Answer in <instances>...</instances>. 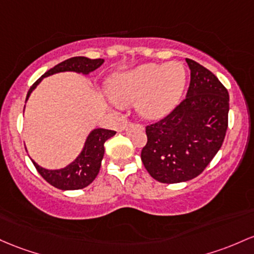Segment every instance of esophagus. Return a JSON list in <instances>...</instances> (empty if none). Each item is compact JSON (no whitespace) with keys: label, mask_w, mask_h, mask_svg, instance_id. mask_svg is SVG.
<instances>
[{"label":"esophagus","mask_w":254,"mask_h":254,"mask_svg":"<svg viewBox=\"0 0 254 254\" xmlns=\"http://www.w3.org/2000/svg\"><path fill=\"white\" fill-rule=\"evenodd\" d=\"M138 130H142V127L140 124H135V123H130L125 127V131L127 132H133L138 131Z\"/></svg>","instance_id":"34e87169"}]
</instances>
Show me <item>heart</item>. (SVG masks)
I'll use <instances>...</instances> for the list:
<instances>
[{"label": "heart", "mask_w": 254, "mask_h": 254, "mask_svg": "<svg viewBox=\"0 0 254 254\" xmlns=\"http://www.w3.org/2000/svg\"><path fill=\"white\" fill-rule=\"evenodd\" d=\"M186 82L187 72L181 63L146 64L111 76L107 94L119 105L137 102L138 113L143 118L157 121L176 107Z\"/></svg>", "instance_id": "1"}]
</instances>
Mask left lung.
Segmentation results:
<instances>
[{
    "mask_svg": "<svg viewBox=\"0 0 254 254\" xmlns=\"http://www.w3.org/2000/svg\"><path fill=\"white\" fill-rule=\"evenodd\" d=\"M186 99L165 118L146 127L141 159L161 183L199 176L217 154L228 129L229 94L211 71L191 59Z\"/></svg>",
    "mask_w": 254,
    "mask_h": 254,
    "instance_id": "8db88e82",
    "label": "left lung"
}]
</instances>
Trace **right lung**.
<instances>
[{"label": "right lung", "instance_id": "right-lung-1", "mask_svg": "<svg viewBox=\"0 0 254 254\" xmlns=\"http://www.w3.org/2000/svg\"><path fill=\"white\" fill-rule=\"evenodd\" d=\"M104 59H89V58L85 57H74L58 64L57 66L47 71L40 79L33 83V85L27 93L26 101L43 78L59 73V72H77V73L89 74L90 72L99 68L104 64ZM114 135H116V131H113V130L101 129V127L94 129L86 137L84 147H83L79 155L71 164H68L67 166L63 169L48 170L42 168L32 159L31 161L35 168L37 169L38 174L47 182L54 186L55 188L61 189V190L83 189L86 186L90 185L96 178L100 168H101V161L105 154V142Z\"/></svg>", "mask_w": 254, "mask_h": 254}]
</instances>
